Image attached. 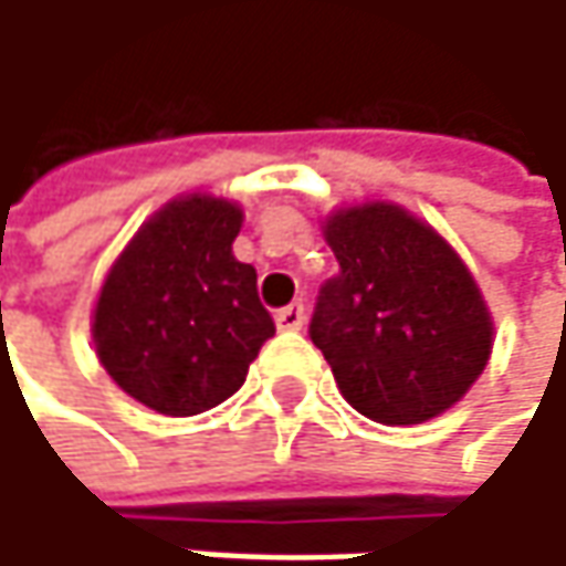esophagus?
I'll return each mask as SVG.
<instances>
[{
    "mask_svg": "<svg viewBox=\"0 0 566 566\" xmlns=\"http://www.w3.org/2000/svg\"><path fill=\"white\" fill-rule=\"evenodd\" d=\"M304 304L301 301H294V304H287L282 307L279 314H275V324H279V331H301L304 327Z\"/></svg>",
    "mask_w": 566,
    "mask_h": 566,
    "instance_id": "obj_1",
    "label": "esophagus"
}]
</instances>
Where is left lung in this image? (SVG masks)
<instances>
[{
	"instance_id": "left-lung-1",
	"label": "left lung",
	"mask_w": 566,
	"mask_h": 566,
	"mask_svg": "<svg viewBox=\"0 0 566 566\" xmlns=\"http://www.w3.org/2000/svg\"><path fill=\"white\" fill-rule=\"evenodd\" d=\"M321 232L340 275L321 287L311 340L344 399L384 426L452 409L495 344L469 265L429 222L384 199L327 212Z\"/></svg>"
}]
</instances>
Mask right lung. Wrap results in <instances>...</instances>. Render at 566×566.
Here are the masks:
<instances>
[{
	"label": "right lung",
	"mask_w": 566,
	"mask_h": 566,
	"mask_svg": "<svg viewBox=\"0 0 566 566\" xmlns=\"http://www.w3.org/2000/svg\"><path fill=\"white\" fill-rule=\"evenodd\" d=\"M242 206L186 192L160 206L101 284L91 337L107 377L164 416L235 394L275 334L255 269L232 255Z\"/></svg>",
	"instance_id": "obj_1"
}]
</instances>
